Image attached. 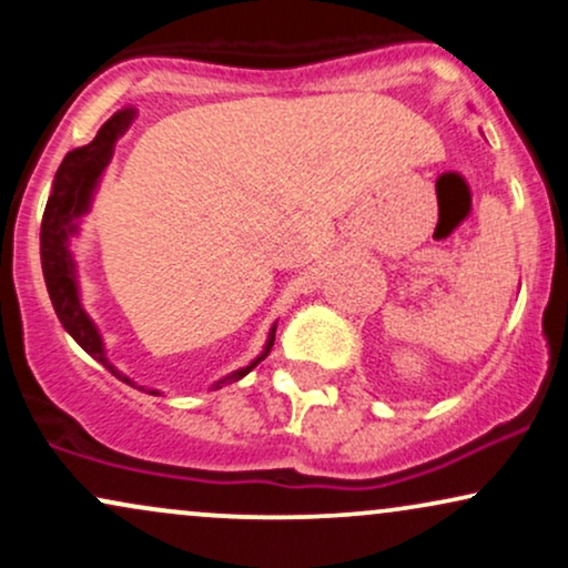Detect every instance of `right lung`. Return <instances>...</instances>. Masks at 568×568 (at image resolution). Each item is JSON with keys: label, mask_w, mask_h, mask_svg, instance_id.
I'll use <instances>...</instances> for the list:
<instances>
[{"label": "right lung", "mask_w": 568, "mask_h": 568, "mask_svg": "<svg viewBox=\"0 0 568 568\" xmlns=\"http://www.w3.org/2000/svg\"><path fill=\"white\" fill-rule=\"evenodd\" d=\"M133 116H135L133 109H122V112H116L112 120L103 122V128L98 130V135L88 143V146L71 149L67 158H63L61 168H58L55 173L53 192H50L48 205H44L42 232H39L42 275H44V285H48L50 302H53L58 321L63 323V328L69 331L71 338H74V342L80 344L90 357H95L103 368L112 371L116 379L130 384V387H135V382L128 379L125 374H120V371L109 363L103 338L98 334L95 323L90 321L88 312L82 310L80 283H77V264H74V256H71L69 240L80 232V219L90 211V202H93L98 181H101L103 171H106V165L112 162L114 143L130 128ZM275 328L277 323L272 325L270 338H266L262 355L253 357L245 368L232 371V374L224 376V379L213 382L211 389H221L224 384L243 379L247 371L256 368L258 363L270 355L272 344H275ZM152 395H160V393L158 389H152Z\"/></svg>", "instance_id": "right-lung-1"}]
</instances>
